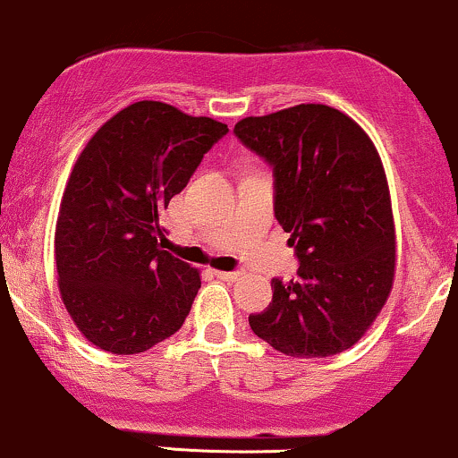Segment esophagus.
<instances>
[{
	"mask_svg": "<svg viewBox=\"0 0 458 458\" xmlns=\"http://www.w3.org/2000/svg\"><path fill=\"white\" fill-rule=\"evenodd\" d=\"M216 274L218 278H223V281H238V278L242 276V270H231V272H223V270H218V272H214Z\"/></svg>",
	"mask_w": 458,
	"mask_h": 458,
	"instance_id": "esophagus-1",
	"label": "esophagus"
}]
</instances>
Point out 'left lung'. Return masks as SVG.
Segmentation results:
<instances>
[{"label": "left lung", "mask_w": 458, "mask_h": 458, "mask_svg": "<svg viewBox=\"0 0 458 458\" xmlns=\"http://www.w3.org/2000/svg\"><path fill=\"white\" fill-rule=\"evenodd\" d=\"M272 166L274 216L292 233L298 278H272V302L249 324L293 358H327L362 338L394 281V223L384 166L345 113L298 105L235 123Z\"/></svg>", "instance_id": "8db88e82"}]
</instances>
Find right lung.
Returning a JSON list of instances; mask_svg holds the SVG:
<instances>
[{"label":"right lung","mask_w":458,"mask_h":458,"mask_svg":"<svg viewBox=\"0 0 458 458\" xmlns=\"http://www.w3.org/2000/svg\"><path fill=\"white\" fill-rule=\"evenodd\" d=\"M227 123L141 100L81 152L55 227L59 292L81 335L117 356L148 352L184 324L199 272L160 250L163 212Z\"/></svg>","instance_id":"1"}]
</instances>
